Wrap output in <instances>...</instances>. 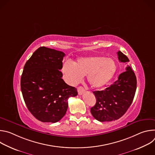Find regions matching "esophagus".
I'll return each instance as SVG.
<instances>
[{
  "instance_id": "1",
  "label": "esophagus",
  "mask_w": 155,
  "mask_h": 155,
  "mask_svg": "<svg viewBox=\"0 0 155 155\" xmlns=\"http://www.w3.org/2000/svg\"><path fill=\"white\" fill-rule=\"evenodd\" d=\"M77 91H78V93L79 95H82L85 93V90L84 88L82 86H79L77 88Z\"/></svg>"
}]
</instances>
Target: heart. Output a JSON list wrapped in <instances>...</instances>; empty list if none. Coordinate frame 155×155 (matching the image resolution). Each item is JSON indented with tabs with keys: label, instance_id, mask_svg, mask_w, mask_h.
Returning a JSON list of instances; mask_svg holds the SVG:
<instances>
[{
	"label": "heart",
	"instance_id": "obj_1",
	"mask_svg": "<svg viewBox=\"0 0 155 155\" xmlns=\"http://www.w3.org/2000/svg\"><path fill=\"white\" fill-rule=\"evenodd\" d=\"M117 69V65L114 59L94 56L79 58L75 64L65 62L62 71L65 80L70 84H78L87 75L88 83L98 89L110 81Z\"/></svg>",
	"mask_w": 155,
	"mask_h": 155
}]
</instances>
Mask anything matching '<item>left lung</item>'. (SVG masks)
I'll list each match as a JSON object with an SVG mask.
<instances>
[{
    "mask_svg": "<svg viewBox=\"0 0 155 155\" xmlns=\"http://www.w3.org/2000/svg\"><path fill=\"white\" fill-rule=\"evenodd\" d=\"M118 59L122 62L129 61L122 52H117ZM121 73L114 84L102 91H95V105L91 108L93 117L101 121H112L121 118L127 110L134 99L136 88V75L129 65Z\"/></svg>",
    "mask_w": 155,
    "mask_h": 155,
    "instance_id": "obj_1",
    "label": "left lung"
}]
</instances>
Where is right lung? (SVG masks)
Wrapping results in <instances>:
<instances>
[{"label":"right lung","instance_id":"add662e5","mask_svg":"<svg viewBox=\"0 0 155 155\" xmlns=\"http://www.w3.org/2000/svg\"><path fill=\"white\" fill-rule=\"evenodd\" d=\"M64 56L62 51L41 47L25 65L21 92L29 112L41 122L59 121L67 112L68 99L78 94L76 88L62 78Z\"/></svg>","mask_w":155,"mask_h":155}]
</instances>
